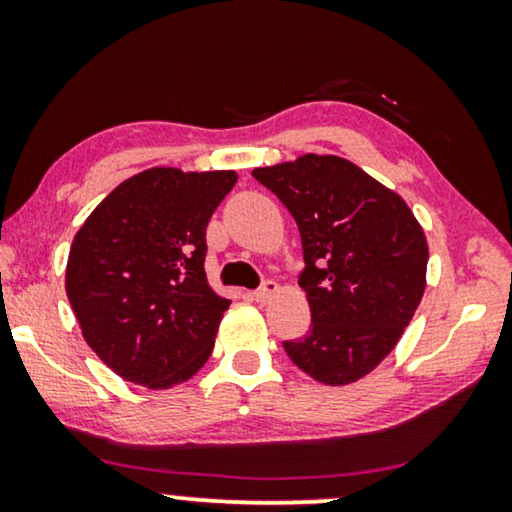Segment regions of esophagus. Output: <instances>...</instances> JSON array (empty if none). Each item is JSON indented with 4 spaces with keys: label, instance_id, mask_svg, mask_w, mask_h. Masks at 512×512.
I'll list each match as a JSON object with an SVG mask.
<instances>
[{
    "label": "esophagus",
    "instance_id": "34e87169",
    "mask_svg": "<svg viewBox=\"0 0 512 512\" xmlns=\"http://www.w3.org/2000/svg\"><path fill=\"white\" fill-rule=\"evenodd\" d=\"M277 293H279V284L268 279V282H263L261 289L254 291V300H258V303H268V300L272 296H277Z\"/></svg>",
    "mask_w": 512,
    "mask_h": 512
}]
</instances>
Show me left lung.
I'll return each instance as SVG.
<instances>
[{"label":"left lung","mask_w":512,"mask_h":512,"mask_svg":"<svg viewBox=\"0 0 512 512\" xmlns=\"http://www.w3.org/2000/svg\"><path fill=\"white\" fill-rule=\"evenodd\" d=\"M298 223L312 326L284 349L328 387L359 382L387 359L426 289L429 244L401 195L340 156L305 153L256 167Z\"/></svg>","instance_id":"1"}]
</instances>
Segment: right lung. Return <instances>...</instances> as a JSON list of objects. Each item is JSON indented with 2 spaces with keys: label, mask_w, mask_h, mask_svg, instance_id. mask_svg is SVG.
Masks as SVG:
<instances>
[{
  "label": "right lung",
  "mask_w": 512,
  "mask_h": 512,
  "mask_svg": "<svg viewBox=\"0 0 512 512\" xmlns=\"http://www.w3.org/2000/svg\"><path fill=\"white\" fill-rule=\"evenodd\" d=\"M237 172L151 167L74 235L65 289L88 347L123 380L170 389L198 373L230 300L207 284V223Z\"/></svg>",
  "instance_id": "right-lung-1"
}]
</instances>
